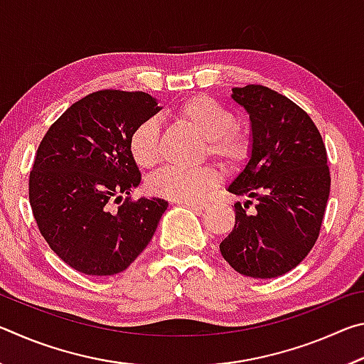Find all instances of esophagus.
I'll use <instances>...</instances> for the list:
<instances>
[{"instance_id": "34e87169", "label": "esophagus", "mask_w": 364, "mask_h": 364, "mask_svg": "<svg viewBox=\"0 0 364 364\" xmlns=\"http://www.w3.org/2000/svg\"><path fill=\"white\" fill-rule=\"evenodd\" d=\"M184 205H188L189 208H193V210H205L208 207L207 202H186Z\"/></svg>"}]
</instances>
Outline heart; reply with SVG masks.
<instances>
[{"mask_svg":"<svg viewBox=\"0 0 364 364\" xmlns=\"http://www.w3.org/2000/svg\"><path fill=\"white\" fill-rule=\"evenodd\" d=\"M175 117L183 125L205 139L207 154L225 167H236L247 157L249 139L236 128V117L223 104L208 96H194L176 109ZM128 149L138 167L151 170L160 162L159 127L156 120H144L128 139ZM218 175L210 167H168L149 181L152 194L175 202H193L217 186Z\"/></svg>","mask_w":364,"mask_h":364,"instance_id":"obj_1","label":"heart"}]
</instances>
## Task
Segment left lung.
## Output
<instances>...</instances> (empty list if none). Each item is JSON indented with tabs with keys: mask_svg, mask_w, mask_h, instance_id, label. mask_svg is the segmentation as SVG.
<instances>
[{
	"mask_svg": "<svg viewBox=\"0 0 364 364\" xmlns=\"http://www.w3.org/2000/svg\"><path fill=\"white\" fill-rule=\"evenodd\" d=\"M250 120L249 160L226 189L257 200L234 204L232 231L220 244L231 267L250 278H278L315 245L329 199L331 176L321 134L305 110L262 85L232 88Z\"/></svg>",
	"mask_w": 364,
	"mask_h": 364,
	"instance_id": "1",
	"label": "left lung"
}]
</instances>
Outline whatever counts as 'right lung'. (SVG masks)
Segmentation results:
<instances>
[{
  "label": "right lung",
  "mask_w": 364,
  "mask_h": 364,
  "mask_svg": "<svg viewBox=\"0 0 364 364\" xmlns=\"http://www.w3.org/2000/svg\"><path fill=\"white\" fill-rule=\"evenodd\" d=\"M162 109L143 91L102 90L53 123L28 180L38 230L60 260L90 276L127 269L151 242L168 202L130 199L141 173L128 139Z\"/></svg>",
  "instance_id": "obj_1"
}]
</instances>
